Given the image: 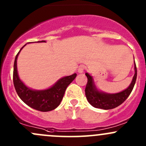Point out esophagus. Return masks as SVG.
I'll list each match as a JSON object with an SVG mask.
<instances>
[{
  "label": "esophagus",
  "instance_id": "esophagus-1",
  "mask_svg": "<svg viewBox=\"0 0 146 146\" xmlns=\"http://www.w3.org/2000/svg\"><path fill=\"white\" fill-rule=\"evenodd\" d=\"M85 66H84V65H80L79 66V68H78V72L79 73H83L84 70H85Z\"/></svg>",
  "mask_w": 146,
  "mask_h": 146
}]
</instances>
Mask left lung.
<instances>
[{
    "label": "left lung",
    "instance_id": "obj_1",
    "mask_svg": "<svg viewBox=\"0 0 146 146\" xmlns=\"http://www.w3.org/2000/svg\"><path fill=\"white\" fill-rule=\"evenodd\" d=\"M85 75L87 78L85 95L88 102L94 108L109 110L119 106L129 96L136 82L137 70H136V64L134 62V75L130 85L123 91L115 94L103 92L98 90L94 82L92 76H90L88 73H86Z\"/></svg>",
    "mask_w": 146,
    "mask_h": 146
}]
</instances>
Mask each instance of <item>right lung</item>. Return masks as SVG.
Masks as SVG:
<instances>
[{"mask_svg":"<svg viewBox=\"0 0 146 146\" xmlns=\"http://www.w3.org/2000/svg\"><path fill=\"white\" fill-rule=\"evenodd\" d=\"M37 42H46L45 40L38 41ZM27 45V44H26ZM16 55L14 63L13 82L15 90L19 98L31 108L42 112L52 110L60 104L67 87L73 82L77 76L76 73L71 76H65L58 80L52 87L45 90H36L27 87L19 77L17 66V60L21 50Z\"/></svg>","mask_w":146,"mask_h":146,"instance_id":"add662e5","label":"right lung"}]
</instances>
